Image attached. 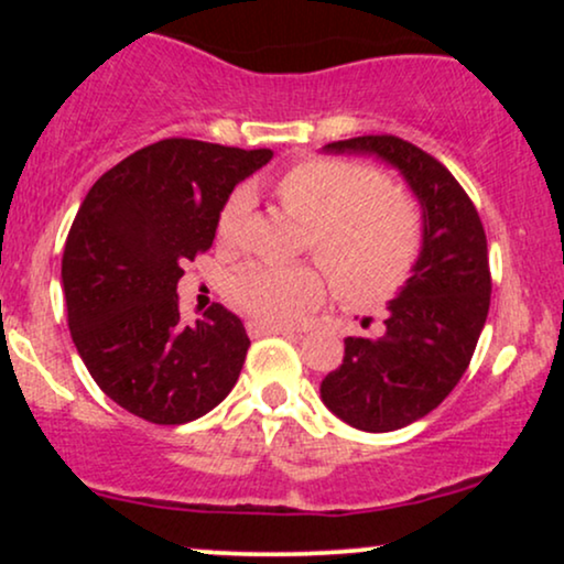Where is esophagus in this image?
Returning a JSON list of instances; mask_svg holds the SVG:
<instances>
[{
	"label": "esophagus",
	"instance_id": "34e87169",
	"mask_svg": "<svg viewBox=\"0 0 564 564\" xmlns=\"http://www.w3.org/2000/svg\"><path fill=\"white\" fill-rule=\"evenodd\" d=\"M246 332L257 339V336H270V334H291V328L273 326V323H262V321H249L246 323Z\"/></svg>",
	"mask_w": 564,
	"mask_h": 564
}]
</instances>
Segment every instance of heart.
Returning a JSON list of instances; mask_svg holds the SVG:
<instances>
[{"label": "heart", "mask_w": 564, "mask_h": 564, "mask_svg": "<svg viewBox=\"0 0 564 564\" xmlns=\"http://www.w3.org/2000/svg\"><path fill=\"white\" fill-rule=\"evenodd\" d=\"M283 209L307 225V246L336 289L379 304L403 289L422 251V217L387 177L345 159H304L273 183ZM249 200L232 193L217 217L223 246L238 241ZM326 278L315 264H246L230 278V302L262 323H289L321 302Z\"/></svg>", "instance_id": "1"}]
</instances>
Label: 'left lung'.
I'll use <instances>...</instances> for the list:
<instances>
[{"label":"left lung","instance_id":"1","mask_svg":"<svg viewBox=\"0 0 564 564\" xmlns=\"http://www.w3.org/2000/svg\"><path fill=\"white\" fill-rule=\"evenodd\" d=\"M323 151L379 156L422 204V251L387 307L384 334L347 336L345 360L321 381L323 403L341 422L392 432L435 411L467 371L490 307L488 241L464 187L413 142L364 134Z\"/></svg>","mask_w":564,"mask_h":564}]
</instances>
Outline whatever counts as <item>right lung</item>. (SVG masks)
I'll list each match as a JSON object with an SVG mask.
<instances>
[{
	"instance_id": "1",
	"label": "right lung",
	"mask_w": 564,
	"mask_h": 564,
	"mask_svg": "<svg viewBox=\"0 0 564 564\" xmlns=\"http://www.w3.org/2000/svg\"><path fill=\"white\" fill-rule=\"evenodd\" d=\"M270 159L159 140L102 174L76 212L61 270L70 339L97 387L145 422H193L236 387L251 345L241 318L212 304L185 326L177 281L215 241L232 187Z\"/></svg>"
}]
</instances>
